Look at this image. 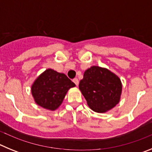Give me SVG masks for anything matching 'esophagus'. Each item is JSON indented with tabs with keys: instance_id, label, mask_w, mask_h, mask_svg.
<instances>
[{
	"instance_id": "esophagus-1",
	"label": "esophagus",
	"mask_w": 152,
	"mask_h": 152,
	"mask_svg": "<svg viewBox=\"0 0 152 152\" xmlns=\"http://www.w3.org/2000/svg\"><path fill=\"white\" fill-rule=\"evenodd\" d=\"M73 81H74V83H75V84H76V85H78V84H79V80H78V79L77 78H75L73 80Z\"/></svg>"
}]
</instances>
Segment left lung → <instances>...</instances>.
I'll return each mask as SVG.
<instances>
[{"instance_id": "1", "label": "left lung", "mask_w": 152, "mask_h": 152, "mask_svg": "<svg viewBox=\"0 0 152 152\" xmlns=\"http://www.w3.org/2000/svg\"><path fill=\"white\" fill-rule=\"evenodd\" d=\"M79 90L93 111L104 113L119 103L123 85L116 74L106 68L94 65L84 72Z\"/></svg>"}]
</instances>
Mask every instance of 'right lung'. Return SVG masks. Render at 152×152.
Wrapping results in <instances>:
<instances>
[{
	"label": "right lung",
	"instance_id": "1",
	"mask_svg": "<svg viewBox=\"0 0 152 152\" xmlns=\"http://www.w3.org/2000/svg\"><path fill=\"white\" fill-rule=\"evenodd\" d=\"M75 84L63 73L48 68L40 74L31 86L35 103L48 110H56L70 88Z\"/></svg>",
	"mask_w": 152,
	"mask_h": 152
}]
</instances>
